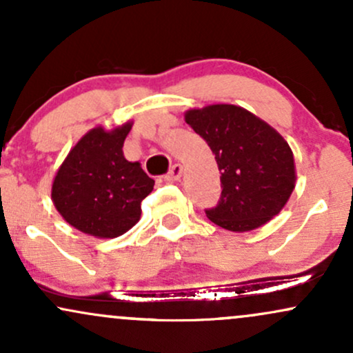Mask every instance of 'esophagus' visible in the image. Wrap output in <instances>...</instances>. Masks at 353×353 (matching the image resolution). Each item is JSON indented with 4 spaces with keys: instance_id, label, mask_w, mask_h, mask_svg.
<instances>
[{
    "instance_id": "obj_1",
    "label": "esophagus",
    "mask_w": 353,
    "mask_h": 353,
    "mask_svg": "<svg viewBox=\"0 0 353 353\" xmlns=\"http://www.w3.org/2000/svg\"><path fill=\"white\" fill-rule=\"evenodd\" d=\"M181 176H182V165L181 164H174L172 168L169 169V172L164 176V179L168 182H176V181L181 179Z\"/></svg>"
}]
</instances>
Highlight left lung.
<instances>
[{
    "label": "left lung",
    "mask_w": 353,
    "mask_h": 353,
    "mask_svg": "<svg viewBox=\"0 0 353 353\" xmlns=\"http://www.w3.org/2000/svg\"><path fill=\"white\" fill-rule=\"evenodd\" d=\"M185 123L209 144L221 171V199L205 209L214 224L247 232L281 212L295 188V164L274 128L234 104L190 109Z\"/></svg>",
    "instance_id": "1"
}]
</instances>
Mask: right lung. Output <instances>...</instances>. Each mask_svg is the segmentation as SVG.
I'll return each mask as SVG.
<instances>
[{
    "mask_svg": "<svg viewBox=\"0 0 353 353\" xmlns=\"http://www.w3.org/2000/svg\"><path fill=\"white\" fill-rule=\"evenodd\" d=\"M132 123L112 131L94 128L71 149L52 181L51 199L68 224L101 239L123 236L141 217L154 181L124 157Z\"/></svg>",
    "mask_w": 353,
    "mask_h": 353,
    "instance_id": "obj_1",
    "label": "right lung"
}]
</instances>
